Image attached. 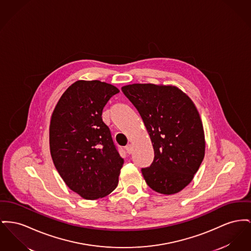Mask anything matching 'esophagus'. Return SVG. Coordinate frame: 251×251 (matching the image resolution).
Masks as SVG:
<instances>
[{"instance_id":"1","label":"esophagus","mask_w":251,"mask_h":251,"mask_svg":"<svg viewBox=\"0 0 251 251\" xmlns=\"http://www.w3.org/2000/svg\"><path fill=\"white\" fill-rule=\"evenodd\" d=\"M125 149H126V151H127L128 153H132L133 151V144H128V145L125 147Z\"/></svg>"}]
</instances>
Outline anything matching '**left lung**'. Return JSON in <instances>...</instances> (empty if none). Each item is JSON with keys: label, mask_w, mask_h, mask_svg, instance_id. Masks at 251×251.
Masks as SVG:
<instances>
[{"label": "left lung", "mask_w": 251, "mask_h": 251, "mask_svg": "<svg viewBox=\"0 0 251 251\" xmlns=\"http://www.w3.org/2000/svg\"><path fill=\"white\" fill-rule=\"evenodd\" d=\"M137 109L151 140L154 158L142 169L148 186L171 195L187 187L205 156V133L190 97L173 85L133 83L122 88Z\"/></svg>", "instance_id": "left-lung-1"}]
</instances>
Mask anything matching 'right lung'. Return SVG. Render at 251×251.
Returning a JSON list of instances; mask_svg holds the SVG:
<instances>
[{
  "mask_svg": "<svg viewBox=\"0 0 251 251\" xmlns=\"http://www.w3.org/2000/svg\"><path fill=\"white\" fill-rule=\"evenodd\" d=\"M118 93L100 80H77L62 94L51 117L54 165L69 189L87 200L105 197L118 186L124 160L101 118L104 106Z\"/></svg>",
  "mask_w": 251,
  "mask_h": 251,
  "instance_id": "add662e5",
  "label": "right lung"
}]
</instances>
